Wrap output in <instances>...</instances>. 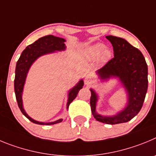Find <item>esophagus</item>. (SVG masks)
<instances>
[{"instance_id":"1","label":"esophagus","mask_w":156,"mask_h":156,"mask_svg":"<svg viewBox=\"0 0 156 156\" xmlns=\"http://www.w3.org/2000/svg\"><path fill=\"white\" fill-rule=\"evenodd\" d=\"M93 83V79L91 77L88 76L85 78V84L87 85H90Z\"/></svg>"}]
</instances>
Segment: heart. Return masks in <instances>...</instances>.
I'll return each mask as SVG.
<instances>
[{"label": "heart", "mask_w": 156, "mask_h": 156, "mask_svg": "<svg viewBox=\"0 0 156 156\" xmlns=\"http://www.w3.org/2000/svg\"><path fill=\"white\" fill-rule=\"evenodd\" d=\"M104 48V45L102 43L92 45L85 50V56L89 59H95L99 57L102 61H106L111 56V52L109 49Z\"/></svg>", "instance_id": "b5f03b06"}]
</instances>
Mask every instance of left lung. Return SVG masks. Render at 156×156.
Returning <instances> with one entry per match:
<instances>
[{"label": "left lung", "mask_w": 156, "mask_h": 156, "mask_svg": "<svg viewBox=\"0 0 156 156\" xmlns=\"http://www.w3.org/2000/svg\"><path fill=\"white\" fill-rule=\"evenodd\" d=\"M113 47L114 57L109 60L98 74L101 79L118 77L128 92V104L123 111L113 116H102L95 112L97 95L91 89V110L95 120L107 124L126 123L139 113L148 90V65L138 49L122 38L106 36Z\"/></svg>", "instance_id": "8db88e82"}]
</instances>
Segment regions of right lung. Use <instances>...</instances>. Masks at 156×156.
Returning <instances> with one entry per match:
<instances>
[{
	"mask_svg": "<svg viewBox=\"0 0 156 156\" xmlns=\"http://www.w3.org/2000/svg\"><path fill=\"white\" fill-rule=\"evenodd\" d=\"M65 40L62 38L56 37V36L48 35L45 36L43 37L40 38L39 40H36L32 44L29 45L23 52L21 54L19 61H17L16 68H15V82H14V87H15V97H16L17 102L19 109L23 113V115L26 117H27L31 122L36 123V124H40V125H51V124H55L57 123H61L63 119L57 120V121L51 122V123H42V122H38L29 117L27 113L25 112L23 107H22V94L23 90V86L26 81V75H27L28 71H29L30 66L32 65L33 62L36 59L43 54H49V53H53L55 50H63L65 49V44H64ZM84 85V82L82 80L79 81L78 85L73 88L69 92L68 95V102L67 104V108L68 109L69 105L74 99L76 98L78 92Z\"/></svg>",
	"mask_w": 156,
	"mask_h": 156,
	"instance_id": "obj_1",
	"label": "right lung"
}]
</instances>
